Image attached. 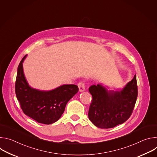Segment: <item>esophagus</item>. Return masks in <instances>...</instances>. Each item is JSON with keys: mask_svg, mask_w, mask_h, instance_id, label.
Returning a JSON list of instances; mask_svg holds the SVG:
<instances>
[{"mask_svg": "<svg viewBox=\"0 0 157 157\" xmlns=\"http://www.w3.org/2000/svg\"><path fill=\"white\" fill-rule=\"evenodd\" d=\"M78 86L79 87V90L80 92L84 91L85 90V84H84V81H80L78 84Z\"/></svg>", "mask_w": 157, "mask_h": 157, "instance_id": "1", "label": "esophagus"}]
</instances>
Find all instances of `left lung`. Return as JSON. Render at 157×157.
<instances>
[{
	"label": "left lung",
	"instance_id": "obj_1",
	"mask_svg": "<svg viewBox=\"0 0 157 157\" xmlns=\"http://www.w3.org/2000/svg\"><path fill=\"white\" fill-rule=\"evenodd\" d=\"M89 91L93 96L88 117L101 128H110L125 122L135 106L138 89L136 75L119 91H110L101 84L92 85Z\"/></svg>",
	"mask_w": 157,
	"mask_h": 157
}]
</instances>
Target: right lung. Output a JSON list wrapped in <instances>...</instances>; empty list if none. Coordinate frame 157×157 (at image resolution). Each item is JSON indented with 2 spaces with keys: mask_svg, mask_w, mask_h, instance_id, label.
Listing matches in <instances>:
<instances>
[{
  "mask_svg": "<svg viewBox=\"0 0 157 157\" xmlns=\"http://www.w3.org/2000/svg\"><path fill=\"white\" fill-rule=\"evenodd\" d=\"M26 56L18 66L15 85L17 98L25 114L37 122L52 124L61 117L67 102L78 92V87L75 84H64L48 91L31 87L23 70Z\"/></svg>",
  "mask_w": 157,
  "mask_h": 157,
  "instance_id": "1",
  "label": "right lung"
}]
</instances>
